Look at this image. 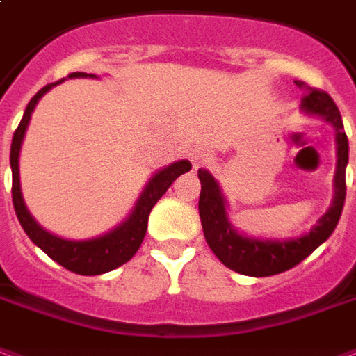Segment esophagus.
Here are the masks:
<instances>
[{
	"label": "esophagus",
	"mask_w": 356,
	"mask_h": 356,
	"mask_svg": "<svg viewBox=\"0 0 356 356\" xmlns=\"http://www.w3.org/2000/svg\"><path fill=\"white\" fill-rule=\"evenodd\" d=\"M209 160H211V154H209V151L204 149V147H196V149H192L191 151V162L194 168H200V165L207 164Z\"/></svg>",
	"instance_id": "34e87169"
}]
</instances>
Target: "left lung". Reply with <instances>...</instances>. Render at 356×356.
Segmentation results:
<instances>
[{"label":"left lung","mask_w":356,"mask_h":356,"mask_svg":"<svg viewBox=\"0 0 356 356\" xmlns=\"http://www.w3.org/2000/svg\"><path fill=\"white\" fill-rule=\"evenodd\" d=\"M294 83L302 90L300 109L305 115L321 117L325 122L332 124L336 130V145H338L332 204L326 209L325 215L318 218L317 225L312 226V230L298 238L286 239L252 238L241 234L232 226L228 218V202L220 191L217 179L207 170H198L200 183H202L198 209L205 241L226 268L251 277H268V275L286 272L300 264L318 245L330 238L346 204V168L349 162V141L343 130L341 115L334 99L326 92L312 88L302 81H294Z\"/></svg>","instance_id":"8db88e82"}]
</instances>
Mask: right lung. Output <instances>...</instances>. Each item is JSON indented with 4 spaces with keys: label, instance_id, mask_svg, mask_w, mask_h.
I'll use <instances>...</instances> for the list:
<instances>
[{
    "label": "right lung",
    "instance_id": "add662e5",
    "mask_svg": "<svg viewBox=\"0 0 356 356\" xmlns=\"http://www.w3.org/2000/svg\"><path fill=\"white\" fill-rule=\"evenodd\" d=\"M67 79H97V75L77 71V73H70ZM64 81L65 79L58 81V83L47 84L35 96L31 97L26 111H24L22 120H20L15 136H13V143H10L13 205H15L18 220H20L24 232L28 234V238L38 245L41 251L47 252L54 262L64 266L65 270H70V272L79 273V275H102V273L111 272L118 266L128 262L138 252V249L143 243L151 209L158 200L164 196L165 191L170 188L171 183L179 175L191 171L192 164L188 160H177V162L158 170L149 179V183L145 185L143 192L139 194L138 202L134 205L130 215L120 225L115 226L113 230L105 232L97 238L65 239L47 232L35 218L31 217V213L28 211V207L24 204L22 191H20V173H18V156H20V149H22L24 136H26V130H28V124H30L31 113L35 109L38 102L51 90L52 86L64 83Z\"/></svg>",
    "mask_w": 356,
    "mask_h": 356
}]
</instances>
